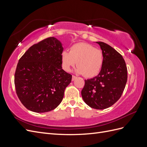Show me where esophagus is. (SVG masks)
<instances>
[{"mask_svg":"<svg viewBox=\"0 0 147 147\" xmlns=\"http://www.w3.org/2000/svg\"><path fill=\"white\" fill-rule=\"evenodd\" d=\"M76 78H77V77H75V75H72V81H74Z\"/></svg>","mask_w":147,"mask_h":147,"instance_id":"1","label":"esophagus"}]
</instances>
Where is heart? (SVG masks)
I'll return each mask as SVG.
<instances>
[{
    "mask_svg": "<svg viewBox=\"0 0 147 147\" xmlns=\"http://www.w3.org/2000/svg\"><path fill=\"white\" fill-rule=\"evenodd\" d=\"M63 69L69 72L77 63L76 72L91 78L98 74L104 63V55L100 49L86 43H79L71 47L69 52L61 55Z\"/></svg>",
    "mask_w": 147,
    "mask_h": 147,
    "instance_id": "b5f03b06",
    "label": "heart"
}]
</instances>
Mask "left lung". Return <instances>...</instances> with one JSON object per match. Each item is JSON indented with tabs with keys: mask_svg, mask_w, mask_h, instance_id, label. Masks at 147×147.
I'll return each instance as SVG.
<instances>
[{
	"mask_svg": "<svg viewBox=\"0 0 147 147\" xmlns=\"http://www.w3.org/2000/svg\"><path fill=\"white\" fill-rule=\"evenodd\" d=\"M104 55V63L96 77L84 80L82 96L91 108L105 109L121 97L127 79V67L123 56L104 42H97Z\"/></svg>",
	"mask_w": 147,
	"mask_h": 147,
	"instance_id": "1",
	"label": "left lung"
}]
</instances>
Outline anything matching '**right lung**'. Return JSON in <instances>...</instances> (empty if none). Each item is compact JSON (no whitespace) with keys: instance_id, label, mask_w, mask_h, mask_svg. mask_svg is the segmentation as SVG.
I'll use <instances>...</instances> for the list:
<instances>
[{"instance_id":"1","label":"right lung","mask_w":147,"mask_h":147,"mask_svg":"<svg viewBox=\"0 0 147 147\" xmlns=\"http://www.w3.org/2000/svg\"><path fill=\"white\" fill-rule=\"evenodd\" d=\"M62 44L55 37L30 47L20 59L15 74L16 92L25 107L37 113L55 109L64 97L72 75L62 69Z\"/></svg>"}]
</instances>
